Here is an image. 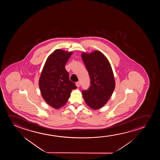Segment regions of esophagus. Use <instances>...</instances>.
Segmentation results:
<instances>
[{
  "instance_id": "1",
  "label": "esophagus",
  "mask_w": 160,
  "mask_h": 160,
  "mask_svg": "<svg viewBox=\"0 0 160 160\" xmlns=\"http://www.w3.org/2000/svg\"><path fill=\"white\" fill-rule=\"evenodd\" d=\"M75 84H76V86H77L78 88H79V87L80 86V85H81V83H80V82H79V81H78V82H77Z\"/></svg>"
}]
</instances>
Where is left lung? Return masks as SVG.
Wrapping results in <instances>:
<instances>
[{"instance_id": "1", "label": "left lung", "mask_w": 160, "mask_h": 160, "mask_svg": "<svg viewBox=\"0 0 160 160\" xmlns=\"http://www.w3.org/2000/svg\"><path fill=\"white\" fill-rule=\"evenodd\" d=\"M81 57L91 80L90 88L83 90L82 94L88 107L98 109L106 104L115 89L112 67L107 58L99 51L82 53Z\"/></svg>"}]
</instances>
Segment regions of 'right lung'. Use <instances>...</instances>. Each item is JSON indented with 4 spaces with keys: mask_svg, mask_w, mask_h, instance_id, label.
Instances as JSON below:
<instances>
[{
    "mask_svg": "<svg viewBox=\"0 0 160 160\" xmlns=\"http://www.w3.org/2000/svg\"><path fill=\"white\" fill-rule=\"evenodd\" d=\"M72 53L57 49L46 59L39 80V86L44 101L55 109L66 104L73 89L77 86L69 80L65 65Z\"/></svg>",
    "mask_w": 160,
    "mask_h": 160,
    "instance_id": "add662e5",
    "label": "right lung"
}]
</instances>
